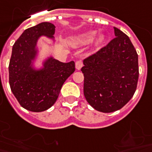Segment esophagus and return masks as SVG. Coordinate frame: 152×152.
Instances as JSON below:
<instances>
[{
	"label": "esophagus",
	"instance_id": "obj_1",
	"mask_svg": "<svg viewBox=\"0 0 152 152\" xmlns=\"http://www.w3.org/2000/svg\"><path fill=\"white\" fill-rule=\"evenodd\" d=\"M82 66H83V62L81 60H78L76 62V68L77 70H80Z\"/></svg>",
	"mask_w": 152,
	"mask_h": 152
}]
</instances>
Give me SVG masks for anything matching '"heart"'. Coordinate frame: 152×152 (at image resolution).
<instances>
[{
	"label": "heart",
	"instance_id": "b5f03b06",
	"mask_svg": "<svg viewBox=\"0 0 152 152\" xmlns=\"http://www.w3.org/2000/svg\"><path fill=\"white\" fill-rule=\"evenodd\" d=\"M96 34V31L92 30V31H88L86 33L82 34L80 35L74 37L72 39H71V42L72 44L75 45H86L90 43L93 42V40L95 38V36ZM104 40V35H99L95 40V44L99 45L100 43H102V42Z\"/></svg>",
	"mask_w": 152,
	"mask_h": 152
}]
</instances>
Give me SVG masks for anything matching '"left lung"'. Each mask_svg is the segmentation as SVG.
Instances as JSON below:
<instances>
[{"instance_id": "1", "label": "left lung", "mask_w": 152, "mask_h": 152, "mask_svg": "<svg viewBox=\"0 0 152 152\" xmlns=\"http://www.w3.org/2000/svg\"><path fill=\"white\" fill-rule=\"evenodd\" d=\"M115 38L83 62L84 94L96 110L111 113L122 109L137 88L138 54L126 34L116 27Z\"/></svg>"}]
</instances>
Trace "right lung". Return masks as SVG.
<instances>
[{
  "instance_id": "add662e5",
  "label": "right lung",
  "mask_w": 152,
  "mask_h": 152,
  "mask_svg": "<svg viewBox=\"0 0 152 152\" xmlns=\"http://www.w3.org/2000/svg\"><path fill=\"white\" fill-rule=\"evenodd\" d=\"M56 26L50 22H42L24 30L15 42L9 65L10 88L22 107L42 112L56 102L65 80L75 72L74 61L62 63L52 56L36 67L39 59L38 41L46 37L55 42Z\"/></svg>"
}]
</instances>
